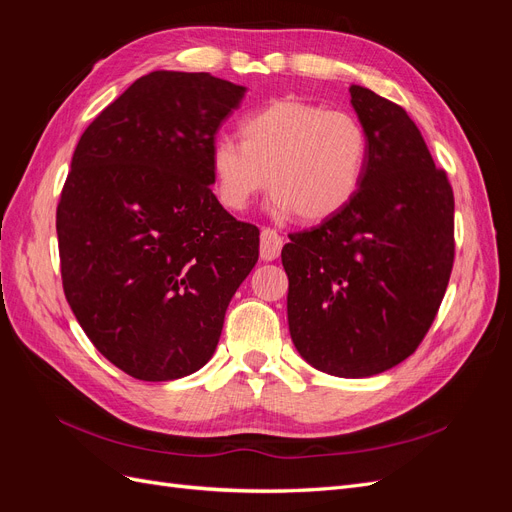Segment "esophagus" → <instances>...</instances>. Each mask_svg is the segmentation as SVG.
I'll return each instance as SVG.
<instances>
[{
  "instance_id": "34e87169",
  "label": "esophagus",
  "mask_w": 512,
  "mask_h": 512,
  "mask_svg": "<svg viewBox=\"0 0 512 512\" xmlns=\"http://www.w3.org/2000/svg\"><path fill=\"white\" fill-rule=\"evenodd\" d=\"M282 245H284V239L277 235V230L265 228L260 232V258L265 262H271L280 256Z\"/></svg>"
}]
</instances>
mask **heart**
Returning a JSON list of instances; mask_svg holds the SVG:
<instances>
[{
    "instance_id": "b5f03b06",
    "label": "heart",
    "mask_w": 512,
    "mask_h": 512,
    "mask_svg": "<svg viewBox=\"0 0 512 512\" xmlns=\"http://www.w3.org/2000/svg\"><path fill=\"white\" fill-rule=\"evenodd\" d=\"M369 160L361 121L305 100H280L241 121V141L218 136L209 149L215 194L243 211L271 185V209L303 222L327 220L359 192Z\"/></svg>"
}]
</instances>
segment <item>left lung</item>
I'll return each instance as SVG.
<instances>
[{
    "label": "left lung",
    "mask_w": 512,
    "mask_h": 512,
    "mask_svg": "<svg viewBox=\"0 0 512 512\" xmlns=\"http://www.w3.org/2000/svg\"><path fill=\"white\" fill-rule=\"evenodd\" d=\"M369 138L359 192L282 250L288 329L303 359L339 378L399 365L423 342L455 258V198L404 108L350 85Z\"/></svg>",
    "instance_id": "8db88e82"
}]
</instances>
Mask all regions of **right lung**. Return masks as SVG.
Wrapping results in <instances>:
<instances>
[{
	"mask_svg": "<svg viewBox=\"0 0 512 512\" xmlns=\"http://www.w3.org/2000/svg\"><path fill=\"white\" fill-rule=\"evenodd\" d=\"M245 87L156 70L89 123L57 205L61 282L91 344L128 376L203 367L258 260L260 230L211 192L209 149Z\"/></svg>",
	"mask_w": 512,
	"mask_h": 512,
	"instance_id": "1",
	"label": "right lung"
}]
</instances>
